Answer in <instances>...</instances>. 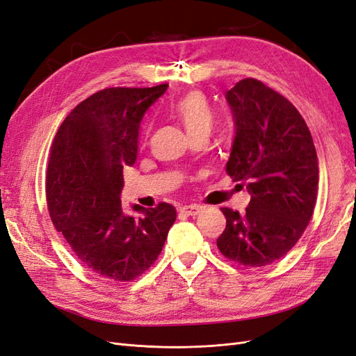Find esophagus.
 <instances>
[{
    "label": "esophagus",
    "mask_w": 356,
    "mask_h": 356,
    "mask_svg": "<svg viewBox=\"0 0 356 356\" xmlns=\"http://www.w3.org/2000/svg\"><path fill=\"white\" fill-rule=\"evenodd\" d=\"M179 211H181V213L187 215V217H196V215H199L202 212V208L196 207V204H190V207H182Z\"/></svg>",
    "instance_id": "esophagus-1"
}]
</instances>
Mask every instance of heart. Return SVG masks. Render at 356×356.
<instances>
[{
  "mask_svg": "<svg viewBox=\"0 0 356 356\" xmlns=\"http://www.w3.org/2000/svg\"><path fill=\"white\" fill-rule=\"evenodd\" d=\"M170 113L186 127L190 138L209 135L213 127V113L207 98L199 92L182 96L170 105Z\"/></svg>",
  "mask_w": 356,
  "mask_h": 356,
  "instance_id": "obj_1",
  "label": "heart"
}]
</instances>
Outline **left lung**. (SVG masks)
<instances>
[{
    "mask_svg": "<svg viewBox=\"0 0 356 356\" xmlns=\"http://www.w3.org/2000/svg\"><path fill=\"white\" fill-rule=\"evenodd\" d=\"M236 135L225 170L250 191L245 213L221 208L227 224L221 254L246 267L272 264L291 251L314 213L318 157L305 118L255 79L225 92Z\"/></svg>",
    "mask_w": 356,
    "mask_h": 356,
    "instance_id": "left-lung-1",
    "label": "left lung"
}]
</instances>
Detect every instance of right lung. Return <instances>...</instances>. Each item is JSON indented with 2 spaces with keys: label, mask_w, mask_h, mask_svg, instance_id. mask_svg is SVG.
Instances as JSON below:
<instances>
[{
  "label": "right lung",
  "mask_w": 356,
  "mask_h": 356,
  "mask_svg": "<svg viewBox=\"0 0 356 356\" xmlns=\"http://www.w3.org/2000/svg\"><path fill=\"white\" fill-rule=\"evenodd\" d=\"M168 89L110 88L96 92L67 115L51 144L46 195L53 224L80 263L117 282L132 281L163 250L177 211L169 203L126 215L120 195L123 168L138 153L145 111Z\"/></svg>",
  "instance_id": "add662e5"
}]
</instances>
